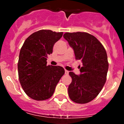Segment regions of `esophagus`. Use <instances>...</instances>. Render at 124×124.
Instances as JSON below:
<instances>
[{
	"label": "esophagus",
	"instance_id": "1",
	"mask_svg": "<svg viewBox=\"0 0 124 124\" xmlns=\"http://www.w3.org/2000/svg\"><path fill=\"white\" fill-rule=\"evenodd\" d=\"M65 74L66 75H68V74H69V71H67V70H65Z\"/></svg>",
	"mask_w": 124,
	"mask_h": 124
}]
</instances>
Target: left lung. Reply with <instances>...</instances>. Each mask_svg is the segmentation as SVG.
Listing matches in <instances>:
<instances>
[{"instance_id": "left-lung-1", "label": "left lung", "mask_w": 124, "mask_h": 124, "mask_svg": "<svg viewBox=\"0 0 124 124\" xmlns=\"http://www.w3.org/2000/svg\"><path fill=\"white\" fill-rule=\"evenodd\" d=\"M63 38L73 49L76 60H80V74H69L72 82L68 86L70 99L85 104L99 94L106 81L108 63L106 51L94 36L86 32H67Z\"/></svg>"}]
</instances>
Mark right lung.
Masks as SVG:
<instances>
[{
	"instance_id": "right-lung-1",
	"label": "right lung",
	"mask_w": 124,
	"mask_h": 124,
	"mask_svg": "<svg viewBox=\"0 0 124 124\" xmlns=\"http://www.w3.org/2000/svg\"><path fill=\"white\" fill-rule=\"evenodd\" d=\"M63 32L40 30L29 36L20 50L18 62V77L25 93L33 100L42 101L53 95L65 73L60 66L47 65V58Z\"/></svg>"
}]
</instances>
